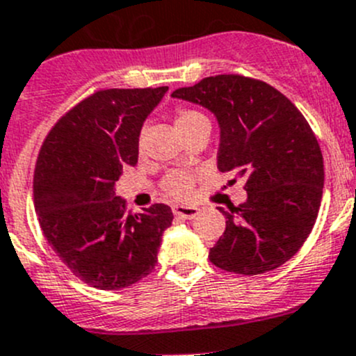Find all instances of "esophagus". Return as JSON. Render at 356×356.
Returning <instances> with one entry per match:
<instances>
[{
	"mask_svg": "<svg viewBox=\"0 0 356 356\" xmlns=\"http://www.w3.org/2000/svg\"><path fill=\"white\" fill-rule=\"evenodd\" d=\"M172 212H174V216H177V217H184V219H193V217L198 216L200 210L196 209V207L175 205L174 209H172Z\"/></svg>",
	"mask_w": 356,
	"mask_h": 356,
	"instance_id": "obj_1",
	"label": "esophagus"
}]
</instances>
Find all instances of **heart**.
<instances>
[{"label":"heart","mask_w":356,"mask_h":356,"mask_svg":"<svg viewBox=\"0 0 356 356\" xmlns=\"http://www.w3.org/2000/svg\"><path fill=\"white\" fill-rule=\"evenodd\" d=\"M200 118H205V116L198 111H193V109H179V111L175 113V127H177V130H182ZM161 189H163L165 195L170 196V198H189L193 193V175L186 174V172H174V174L167 175V177L163 179Z\"/></svg>","instance_id":"obj_1"}]
</instances>
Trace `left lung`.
<instances>
[{
  "label": "left lung",
  "mask_w": 356,
  "mask_h": 356,
  "mask_svg": "<svg viewBox=\"0 0 356 356\" xmlns=\"http://www.w3.org/2000/svg\"><path fill=\"white\" fill-rule=\"evenodd\" d=\"M172 97L216 115L217 168L245 179L247 202L219 207L226 229L210 262L238 275L277 270L302 247L322 202L323 158L312 127L282 92L247 76H209Z\"/></svg>",
  "instance_id": "8db88e82"
}]
</instances>
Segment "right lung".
<instances>
[{"label": "right lung", "mask_w": 356, "mask_h": 356, "mask_svg": "<svg viewBox=\"0 0 356 356\" xmlns=\"http://www.w3.org/2000/svg\"><path fill=\"white\" fill-rule=\"evenodd\" d=\"M168 86L99 90L48 132L34 170V209L44 238L72 275L118 291L154 270L170 207L127 212L115 186L136 165L144 120Z\"/></svg>", "instance_id": "add662e5"}]
</instances>
